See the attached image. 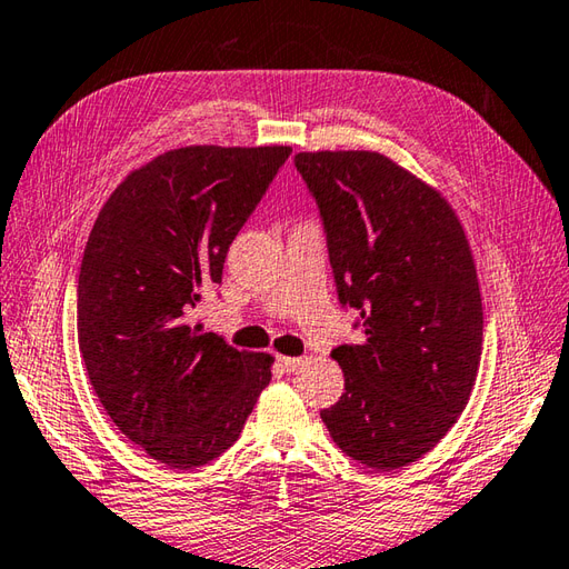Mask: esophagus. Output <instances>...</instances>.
Here are the masks:
<instances>
[{
	"label": "esophagus",
	"instance_id": "1",
	"mask_svg": "<svg viewBox=\"0 0 569 569\" xmlns=\"http://www.w3.org/2000/svg\"><path fill=\"white\" fill-rule=\"evenodd\" d=\"M303 358H278V365H281V370H286V372H296V370H300V367H303Z\"/></svg>",
	"mask_w": 569,
	"mask_h": 569
}]
</instances>
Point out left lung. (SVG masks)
I'll use <instances>...</instances> for the list:
<instances>
[{
  "label": "left lung",
  "mask_w": 569,
  "mask_h": 569,
  "mask_svg": "<svg viewBox=\"0 0 569 569\" xmlns=\"http://www.w3.org/2000/svg\"><path fill=\"white\" fill-rule=\"evenodd\" d=\"M342 308L360 345L332 350L345 392L332 441L377 471L437 447L469 402L483 348L473 256L447 199L380 152H298Z\"/></svg>",
  "instance_id": "obj_1"
}]
</instances>
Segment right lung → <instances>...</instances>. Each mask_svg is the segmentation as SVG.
<instances>
[{
	"mask_svg": "<svg viewBox=\"0 0 569 569\" xmlns=\"http://www.w3.org/2000/svg\"><path fill=\"white\" fill-rule=\"evenodd\" d=\"M291 148L170 150L100 209L78 276V348L126 437L177 471L224 453L271 382V355L192 322Z\"/></svg>",
	"mask_w": 569,
	"mask_h": 569,
	"instance_id": "obj_1",
	"label": "right lung"
}]
</instances>
